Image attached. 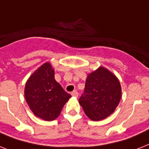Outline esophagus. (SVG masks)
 Returning <instances> with one entry per match:
<instances>
[{"label":"esophagus","mask_w":149,"mask_h":149,"mask_svg":"<svg viewBox=\"0 0 149 149\" xmlns=\"http://www.w3.org/2000/svg\"><path fill=\"white\" fill-rule=\"evenodd\" d=\"M71 95L72 96V97H78V93H77V91H73L71 93Z\"/></svg>","instance_id":"esophagus-1"}]
</instances>
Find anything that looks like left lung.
Segmentation results:
<instances>
[{
    "mask_svg": "<svg viewBox=\"0 0 149 149\" xmlns=\"http://www.w3.org/2000/svg\"><path fill=\"white\" fill-rule=\"evenodd\" d=\"M121 97L119 80L104 67L87 77L79 103L92 120L105 119L115 111Z\"/></svg>",
    "mask_w": 149,
    "mask_h": 149,
    "instance_id": "8db88e82",
    "label": "left lung"
}]
</instances>
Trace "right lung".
<instances>
[{"instance_id":"add662e5","label":"right lung","mask_w":149,"mask_h":149,"mask_svg":"<svg viewBox=\"0 0 149 149\" xmlns=\"http://www.w3.org/2000/svg\"><path fill=\"white\" fill-rule=\"evenodd\" d=\"M54 77L50 63H45L30 77L24 89L30 109L35 115L45 120H55L71 97Z\"/></svg>"}]
</instances>
